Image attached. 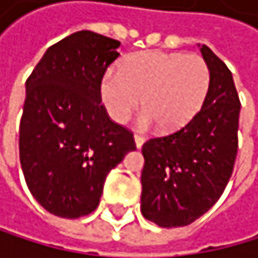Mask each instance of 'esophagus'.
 <instances>
[{
  "label": "esophagus",
  "instance_id": "obj_1",
  "mask_svg": "<svg viewBox=\"0 0 258 258\" xmlns=\"http://www.w3.org/2000/svg\"><path fill=\"white\" fill-rule=\"evenodd\" d=\"M135 141H136V147L141 148L144 145V142H145V138L142 135H135Z\"/></svg>",
  "mask_w": 258,
  "mask_h": 258
}]
</instances>
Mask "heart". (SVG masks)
I'll use <instances>...</instances> for the list:
<instances>
[{"mask_svg":"<svg viewBox=\"0 0 258 258\" xmlns=\"http://www.w3.org/2000/svg\"><path fill=\"white\" fill-rule=\"evenodd\" d=\"M209 85L211 69L201 55L144 51L126 57L120 73L108 71L100 93L116 122L130 119L142 97V125L158 122L164 130H176L197 114Z\"/></svg>","mask_w":258,"mask_h":258,"instance_id":"heart-1","label":"heart"}]
</instances>
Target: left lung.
I'll return each mask as SVG.
<instances>
[{
  "mask_svg": "<svg viewBox=\"0 0 258 258\" xmlns=\"http://www.w3.org/2000/svg\"><path fill=\"white\" fill-rule=\"evenodd\" d=\"M211 69L203 106L178 130L142 145V215L161 227L187 226L218 201L238 150L240 99L229 68L201 47Z\"/></svg>",
  "mask_w": 258,
  "mask_h": 258,
  "instance_id": "obj_1",
  "label": "left lung"
}]
</instances>
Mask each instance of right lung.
<instances>
[{"instance_id":"add662e5","label":"right lung","mask_w":258,"mask_h":258,"mask_svg":"<svg viewBox=\"0 0 258 258\" xmlns=\"http://www.w3.org/2000/svg\"><path fill=\"white\" fill-rule=\"evenodd\" d=\"M120 41L80 31L52 44L26 80L20 162L47 212L79 218L99 206L106 175L136 150L133 132L110 119L102 79Z\"/></svg>"}]
</instances>
